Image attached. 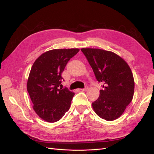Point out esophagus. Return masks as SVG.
Instances as JSON below:
<instances>
[{
  "label": "esophagus",
  "instance_id": "esophagus-1",
  "mask_svg": "<svg viewBox=\"0 0 154 154\" xmlns=\"http://www.w3.org/2000/svg\"><path fill=\"white\" fill-rule=\"evenodd\" d=\"M88 89V87L87 86H85V87L84 88H81V91H87Z\"/></svg>",
  "mask_w": 154,
  "mask_h": 154
}]
</instances>
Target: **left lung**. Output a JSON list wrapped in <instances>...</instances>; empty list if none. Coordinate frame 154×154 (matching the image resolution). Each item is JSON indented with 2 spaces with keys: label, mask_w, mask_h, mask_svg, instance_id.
<instances>
[{
  "label": "left lung",
  "mask_w": 154,
  "mask_h": 154,
  "mask_svg": "<svg viewBox=\"0 0 154 154\" xmlns=\"http://www.w3.org/2000/svg\"><path fill=\"white\" fill-rule=\"evenodd\" d=\"M96 80L103 83L98 98L92 103L96 114L106 121L123 114L132 101L134 80L131 69L122 57L109 51L82 48Z\"/></svg>",
  "instance_id": "obj_1"
}]
</instances>
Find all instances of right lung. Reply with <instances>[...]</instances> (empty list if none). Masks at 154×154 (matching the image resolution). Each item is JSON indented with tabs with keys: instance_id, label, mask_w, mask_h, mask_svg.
Wrapping results in <instances>:
<instances>
[{
	"instance_id": "right-lung-1",
	"label": "right lung",
	"mask_w": 154,
	"mask_h": 154,
	"mask_svg": "<svg viewBox=\"0 0 154 154\" xmlns=\"http://www.w3.org/2000/svg\"><path fill=\"white\" fill-rule=\"evenodd\" d=\"M79 51L76 48L50 50L42 54L32 65L27 89L32 108L45 122H58L70 108L74 93L58 87L67 62Z\"/></svg>"
}]
</instances>
